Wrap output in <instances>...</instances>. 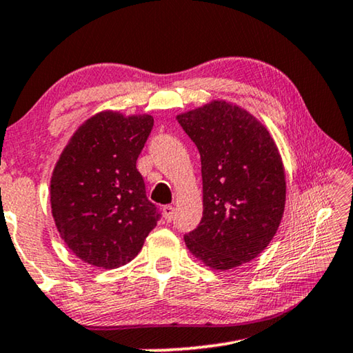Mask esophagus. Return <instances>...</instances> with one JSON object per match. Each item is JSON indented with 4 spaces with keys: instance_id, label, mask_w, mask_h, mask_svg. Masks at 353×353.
<instances>
[{
    "instance_id": "esophagus-1",
    "label": "esophagus",
    "mask_w": 353,
    "mask_h": 353,
    "mask_svg": "<svg viewBox=\"0 0 353 353\" xmlns=\"http://www.w3.org/2000/svg\"><path fill=\"white\" fill-rule=\"evenodd\" d=\"M174 214H176L174 205H165V207H163V215H165V218H166V221H172V220H174Z\"/></svg>"
}]
</instances>
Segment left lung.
Here are the masks:
<instances>
[{
    "instance_id": "obj_1",
    "label": "left lung",
    "mask_w": 353,
    "mask_h": 353,
    "mask_svg": "<svg viewBox=\"0 0 353 353\" xmlns=\"http://www.w3.org/2000/svg\"><path fill=\"white\" fill-rule=\"evenodd\" d=\"M177 121L196 144L203 174V218L183 237L188 250L216 270L250 262L270 243L284 212L275 141L248 111L221 100Z\"/></svg>"
}]
</instances>
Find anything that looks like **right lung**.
Here are the masks:
<instances>
[{
    "mask_svg": "<svg viewBox=\"0 0 353 353\" xmlns=\"http://www.w3.org/2000/svg\"><path fill=\"white\" fill-rule=\"evenodd\" d=\"M152 127L149 114L103 111L78 128L56 163L50 185L56 228L88 264L130 262L160 220L137 170Z\"/></svg>",
    "mask_w": 353,
    "mask_h": 353,
    "instance_id": "right-lung-1",
    "label": "right lung"
}]
</instances>
